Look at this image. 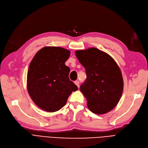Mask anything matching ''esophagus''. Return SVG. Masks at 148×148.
<instances>
[{
    "label": "esophagus",
    "mask_w": 148,
    "mask_h": 148,
    "mask_svg": "<svg viewBox=\"0 0 148 148\" xmlns=\"http://www.w3.org/2000/svg\"><path fill=\"white\" fill-rule=\"evenodd\" d=\"M74 83H75V84L76 85H77L78 87H79V81L77 80V81H75Z\"/></svg>",
    "instance_id": "esophagus-1"
}]
</instances>
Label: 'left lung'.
Here are the masks:
<instances>
[{
  "instance_id": "1",
  "label": "left lung",
  "mask_w": 148,
  "mask_h": 148,
  "mask_svg": "<svg viewBox=\"0 0 148 148\" xmlns=\"http://www.w3.org/2000/svg\"><path fill=\"white\" fill-rule=\"evenodd\" d=\"M75 55L86 70V79L79 90L95 114L109 112L117 105L123 90L121 70L114 59L96 48L77 50Z\"/></svg>"
}]
</instances>
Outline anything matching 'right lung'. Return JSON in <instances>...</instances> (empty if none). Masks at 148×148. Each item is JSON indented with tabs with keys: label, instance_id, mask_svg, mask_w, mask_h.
<instances>
[{
	"label": "right lung",
	"instance_id": "right-lung-1",
	"mask_svg": "<svg viewBox=\"0 0 148 148\" xmlns=\"http://www.w3.org/2000/svg\"><path fill=\"white\" fill-rule=\"evenodd\" d=\"M70 51L59 47H45L35 54L27 73V90L42 110L55 112L64 106L78 87L70 81L65 63Z\"/></svg>",
	"mask_w": 148,
	"mask_h": 148
}]
</instances>
